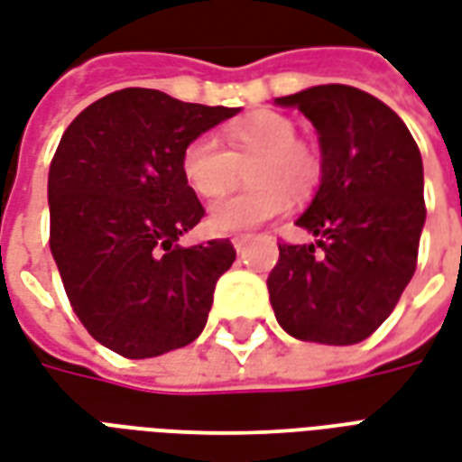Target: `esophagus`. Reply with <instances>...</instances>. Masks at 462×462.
I'll use <instances>...</instances> for the list:
<instances>
[{
  "label": "esophagus",
  "mask_w": 462,
  "mask_h": 462,
  "mask_svg": "<svg viewBox=\"0 0 462 462\" xmlns=\"http://www.w3.org/2000/svg\"><path fill=\"white\" fill-rule=\"evenodd\" d=\"M247 245H249V235H237V237H232V247L237 249L240 254L247 249Z\"/></svg>",
  "instance_id": "1"
}]
</instances>
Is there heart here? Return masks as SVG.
<instances>
[{
	"label": "heart",
	"instance_id": "b5f03b06",
	"mask_svg": "<svg viewBox=\"0 0 462 462\" xmlns=\"http://www.w3.org/2000/svg\"><path fill=\"white\" fill-rule=\"evenodd\" d=\"M225 144L208 136L190 139L180 152V173L188 188L200 198H220L240 180L247 166L252 183L242 193L222 198L210 208V230L230 235L264 225L289 208L293 198H310L323 180V149L282 112H254L225 126Z\"/></svg>",
	"mask_w": 462,
	"mask_h": 462
}]
</instances>
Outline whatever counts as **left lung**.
Here are the masks:
<instances>
[{
    "label": "left lung",
    "mask_w": 462,
    "mask_h": 462,
    "mask_svg": "<svg viewBox=\"0 0 462 462\" xmlns=\"http://www.w3.org/2000/svg\"><path fill=\"white\" fill-rule=\"evenodd\" d=\"M276 102L313 122L326 171L296 220L318 240L279 242L266 279L272 309L299 340L362 343L416 272L426 220L421 152L394 109L350 85H318Z\"/></svg>",
    "instance_id": "1"
}]
</instances>
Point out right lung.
<instances>
[{"label":"right lung","instance_id":"obj_1","mask_svg":"<svg viewBox=\"0 0 462 462\" xmlns=\"http://www.w3.org/2000/svg\"><path fill=\"white\" fill-rule=\"evenodd\" d=\"M235 107L125 88L85 107L49 171L51 252L75 316L112 353L144 360L203 333L230 240L180 247L205 208L180 173V152Z\"/></svg>","mask_w":462,"mask_h":462}]
</instances>
